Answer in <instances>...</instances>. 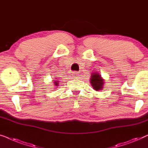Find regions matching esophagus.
I'll return each instance as SVG.
<instances>
[{
    "mask_svg": "<svg viewBox=\"0 0 148 148\" xmlns=\"http://www.w3.org/2000/svg\"><path fill=\"white\" fill-rule=\"evenodd\" d=\"M72 77H74V78H78L79 76V74L77 72H73L72 74Z\"/></svg>",
    "mask_w": 148,
    "mask_h": 148,
    "instance_id": "esophagus-1",
    "label": "esophagus"
}]
</instances>
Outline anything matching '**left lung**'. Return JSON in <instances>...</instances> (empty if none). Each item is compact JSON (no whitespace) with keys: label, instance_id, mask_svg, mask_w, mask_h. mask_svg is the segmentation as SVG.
Masks as SVG:
<instances>
[{"label":"left lung","instance_id":"8db88e82","mask_svg":"<svg viewBox=\"0 0 148 148\" xmlns=\"http://www.w3.org/2000/svg\"><path fill=\"white\" fill-rule=\"evenodd\" d=\"M105 80L102 78L101 75L97 72H93L91 74L90 78V84L92 88L96 91H100L103 90L104 84H105Z\"/></svg>","mask_w":148,"mask_h":148}]
</instances>
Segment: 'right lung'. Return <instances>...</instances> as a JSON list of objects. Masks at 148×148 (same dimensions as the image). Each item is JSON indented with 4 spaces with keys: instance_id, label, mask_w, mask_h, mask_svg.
Wrapping results in <instances>:
<instances>
[{
    "instance_id": "add662e5",
    "label": "right lung",
    "mask_w": 148,
    "mask_h": 148,
    "mask_svg": "<svg viewBox=\"0 0 148 148\" xmlns=\"http://www.w3.org/2000/svg\"><path fill=\"white\" fill-rule=\"evenodd\" d=\"M53 84H54V86H58V85H59V81H58V80H54Z\"/></svg>"
}]
</instances>
